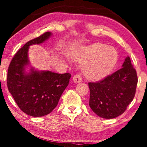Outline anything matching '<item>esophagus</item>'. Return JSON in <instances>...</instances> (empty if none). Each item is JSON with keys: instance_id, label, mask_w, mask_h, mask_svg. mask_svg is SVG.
I'll list each match as a JSON object with an SVG mask.
<instances>
[{"instance_id": "1", "label": "esophagus", "mask_w": 147, "mask_h": 147, "mask_svg": "<svg viewBox=\"0 0 147 147\" xmlns=\"http://www.w3.org/2000/svg\"><path fill=\"white\" fill-rule=\"evenodd\" d=\"M73 81L75 82V83H80V82H82V77L80 74H76L74 76L73 78Z\"/></svg>"}]
</instances>
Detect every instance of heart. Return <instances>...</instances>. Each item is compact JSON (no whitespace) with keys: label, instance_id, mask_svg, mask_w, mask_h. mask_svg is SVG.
<instances>
[{"label":"heart","instance_id":"heart-1","mask_svg":"<svg viewBox=\"0 0 147 147\" xmlns=\"http://www.w3.org/2000/svg\"><path fill=\"white\" fill-rule=\"evenodd\" d=\"M118 59L116 50L102 43L88 46L76 57V61L86 63L84 74L93 80H102L109 75L117 63Z\"/></svg>","mask_w":147,"mask_h":147}]
</instances>
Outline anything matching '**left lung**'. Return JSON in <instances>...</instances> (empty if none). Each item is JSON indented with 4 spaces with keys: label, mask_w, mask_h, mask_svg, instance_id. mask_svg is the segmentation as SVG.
<instances>
[{
    "label": "left lung",
    "mask_w": 147,
    "mask_h": 147,
    "mask_svg": "<svg viewBox=\"0 0 147 147\" xmlns=\"http://www.w3.org/2000/svg\"><path fill=\"white\" fill-rule=\"evenodd\" d=\"M138 78L130 57L122 67L103 80L89 82V105L100 117L112 119L124 113L135 95Z\"/></svg>",
    "instance_id": "8db88e82"
}]
</instances>
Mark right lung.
<instances>
[{"label": "right lung", "instance_id": "obj_1", "mask_svg": "<svg viewBox=\"0 0 147 147\" xmlns=\"http://www.w3.org/2000/svg\"><path fill=\"white\" fill-rule=\"evenodd\" d=\"M46 32L28 41L12 59L7 74V87L15 101L23 112L39 117L51 113L57 106L61 94L68 86L71 74H59L50 71H37L29 65L28 51L30 45L41 44L51 37Z\"/></svg>", "mask_w": 147, "mask_h": 147}]
</instances>
